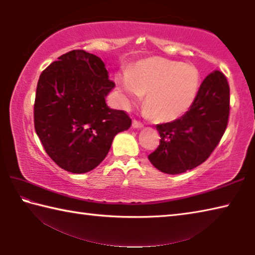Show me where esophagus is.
Segmentation results:
<instances>
[{
    "label": "esophagus",
    "mask_w": 255,
    "mask_h": 255,
    "mask_svg": "<svg viewBox=\"0 0 255 255\" xmlns=\"http://www.w3.org/2000/svg\"><path fill=\"white\" fill-rule=\"evenodd\" d=\"M131 126H132V128H135V129H140V128L144 127V125L139 123V122H137V120H132Z\"/></svg>",
    "instance_id": "34e87169"
}]
</instances>
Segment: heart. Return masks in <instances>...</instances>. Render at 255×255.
<instances>
[{
    "mask_svg": "<svg viewBox=\"0 0 255 255\" xmlns=\"http://www.w3.org/2000/svg\"><path fill=\"white\" fill-rule=\"evenodd\" d=\"M124 105L137 103L145 96L146 116L162 123L175 120L191 109L199 93L200 75L190 64L162 57L141 59L127 73L116 76Z\"/></svg>",
    "mask_w": 255,
    "mask_h": 255,
    "instance_id": "heart-1",
    "label": "heart"
}]
</instances>
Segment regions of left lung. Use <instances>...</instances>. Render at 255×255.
<instances>
[{
  "label": "left lung",
  "mask_w": 255,
  "mask_h": 255,
  "mask_svg": "<svg viewBox=\"0 0 255 255\" xmlns=\"http://www.w3.org/2000/svg\"><path fill=\"white\" fill-rule=\"evenodd\" d=\"M230 116V85L215 71L202 82L195 103L174 122L156 125L159 146L148 155L163 173L180 174L204 163L218 145Z\"/></svg>",
  "instance_id": "1"
}]
</instances>
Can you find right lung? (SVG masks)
Instances as JSON below:
<instances>
[{
  "instance_id": "right-lung-1",
  "label": "right lung",
  "mask_w": 255,
  "mask_h": 255,
  "mask_svg": "<svg viewBox=\"0 0 255 255\" xmlns=\"http://www.w3.org/2000/svg\"><path fill=\"white\" fill-rule=\"evenodd\" d=\"M114 88L102 59L80 49L62 55L41 73L34 129L46 153L62 169L76 174L96 169L115 136L130 127L123 110L107 105Z\"/></svg>"
}]
</instances>
